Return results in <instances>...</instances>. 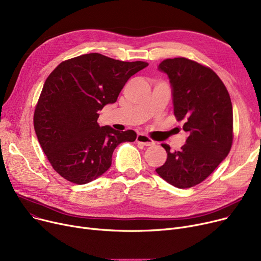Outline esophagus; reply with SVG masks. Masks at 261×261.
Returning <instances> with one entry per match:
<instances>
[{"mask_svg": "<svg viewBox=\"0 0 261 261\" xmlns=\"http://www.w3.org/2000/svg\"><path fill=\"white\" fill-rule=\"evenodd\" d=\"M136 142L140 144H143L144 146H151L154 144V142L150 139L149 136H147L146 134H143V133H139L138 135H136Z\"/></svg>", "mask_w": 261, "mask_h": 261, "instance_id": "obj_1", "label": "esophagus"}]
</instances>
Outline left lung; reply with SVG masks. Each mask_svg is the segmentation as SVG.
<instances>
[{"instance_id":"left-lung-1","label":"left lung","mask_w":261,"mask_h":261,"mask_svg":"<svg viewBox=\"0 0 261 261\" xmlns=\"http://www.w3.org/2000/svg\"><path fill=\"white\" fill-rule=\"evenodd\" d=\"M159 71L167 74L171 86L173 112L184 119L188 133L179 151L167 152L156 173L177 188L193 187L218 167L232 143V106L221 79L210 67L186 58L166 59Z\"/></svg>"}]
</instances>
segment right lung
<instances>
[{"label": "right lung", "instance_id": "right-lung-1", "mask_svg": "<svg viewBox=\"0 0 261 261\" xmlns=\"http://www.w3.org/2000/svg\"><path fill=\"white\" fill-rule=\"evenodd\" d=\"M146 66L91 53L61 62L49 74L34 126L47 160L64 179L79 185L94 181L111 166L119 144L135 141L133 130L100 127L98 112L114 103L129 78Z\"/></svg>", "mask_w": 261, "mask_h": 261}]
</instances>
